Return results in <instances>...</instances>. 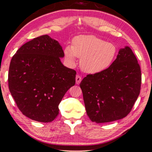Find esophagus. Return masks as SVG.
<instances>
[{"instance_id": "obj_1", "label": "esophagus", "mask_w": 152, "mask_h": 152, "mask_svg": "<svg viewBox=\"0 0 152 152\" xmlns=\"http://www.w3.org/2000/svg\"><path fill=\"white\" fill-rule=\"evenodd\" d=\"M75 80H76V83H77V84H79V83H80L81 81V77L80 75H77Z\"/></svg>"}]
</instances>
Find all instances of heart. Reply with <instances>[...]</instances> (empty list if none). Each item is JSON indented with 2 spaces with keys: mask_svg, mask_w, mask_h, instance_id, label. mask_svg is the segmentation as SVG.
<instances>
[{
  "mask_svg": "<svg viewBox=\"0 0 152 152\" xmlns=\"http://www.w3.org/2000/svg\"><path fill=\"white\" fill-rule=\"evenodd\" d=\"M64 53L69 66H74L76 58H80V65L83 72L96 74L113 64L117 54V47L114 44L95 36L81 35L75 37L72 47L66 46Z\"/></svg>",
  "mask_w": 152,
  "mask_h": 152,
  "instance_id": "heart-1",
  "label": "heart"
}]
</instances>
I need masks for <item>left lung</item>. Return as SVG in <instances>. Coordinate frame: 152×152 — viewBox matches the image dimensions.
<instances>
[{
	"label": "left lung",
	"mask_w": 152,
	"mask_h": 152,
	"mask_svg": "<svg viewBox=\"0 0 152 152\" xmlns=\"http://www.w3.org/2000/svg\"><path fill=\"white\" fill-rule=\"evenodd\" d=\"M141 71L129 47L121 49L113 64L80 83L86 110L96 124L121 119L130 113L140 93Z\"/></svg>",
	"instance_id": "1"
}]
</instances>
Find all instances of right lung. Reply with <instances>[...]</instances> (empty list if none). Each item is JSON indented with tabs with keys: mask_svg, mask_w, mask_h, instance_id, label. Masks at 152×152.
<instances>
[{
	"mask_svg": "<svg viewBox=\"0 0 152 152\" xmlns=\"http://www.w3.org/2000/svg\"><path fill=\"white\" fill-rule=\"evenodd\" d=\"M64 53L56 39L44 35L27 42L12 57L9 88L21 113L38 122H51L58 105L75 83L76 71L64 66Z\"/></svg>",
	"mask_w": 152,
	"mask_h": 152,
	"instance_id": "right-lung-1",
	"label": "right lung"
}]
</instances>
